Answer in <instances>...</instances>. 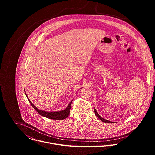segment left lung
I'll return each instance as SVG.
<instances>
[{
  "mask_svg": "<svg viewBox=\"0 0 155 155\" xmlns=\"http://www.w3.org/2000/svg\"><path fill=\"white\" fill-rule=\"evenodd\" d=\"M94 112H95V115H96V117H97L99 119H100L102 121H103V122H104V123H111L110 121H108V120H106L104 119L103 118H102V117L97 114V111H96L95 108H94Z\"/></svg>",
  "mask_w": 155,
  "mask_h": 155,
  "instance_id": "8db88e82",
  "label": "left lung"
}]
</instances>
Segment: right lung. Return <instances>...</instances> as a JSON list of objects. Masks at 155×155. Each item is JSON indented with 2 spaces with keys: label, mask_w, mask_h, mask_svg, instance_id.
<instances>
[{
  "label": "right lung",
  "mask_w": 155,
  "mask_h": 155,
  "mask_svg": "<svg viewBox=\"0 0 155 155\" xmlns=\"http://www.w3.org/2000/svg\"><path fill=\"white\" fill-rule=\"evenodd\" d=\"M25 94L26 92L25 91ZM28 97V96H27ZM29 102L31 103V105L33 107V108L36 110V111L41 116L45 117L47 118H50V119H52V120H64L65 118H67L69 115V113H70V110H71V104L72 102V101L70 102V104L68 105V107H66V108L62 111H59V112H45V111H42V110H38L37 107H35V106L30 101V100L29 99V98H28Z\"/></svg>",
  "instance_id": "1"
}]
</instances>
